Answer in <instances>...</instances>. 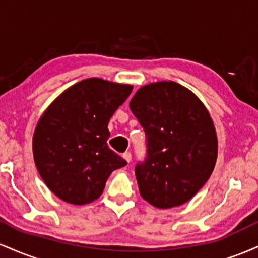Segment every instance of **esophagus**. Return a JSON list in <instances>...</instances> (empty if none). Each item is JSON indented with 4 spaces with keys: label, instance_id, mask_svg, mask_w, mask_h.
<instances>
[{
    "label": "esophagus",
    "instance_id": "obj_1",
    "mask_svg": "<svg viewBox=\"0 0 258 258\" xmlns=\"http://www.w3.org/2000/svg\"><path fill=\"white\" fill-rule=\"evenodd\" d=\"M123 159H125L127 162H130V161H131V159H132V154L130 152L123 153Z\"/></svg>",
    "mask_w": 258,
    "mask_h": 258
}]
</instances>
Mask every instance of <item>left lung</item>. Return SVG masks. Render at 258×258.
<instances>
[{
	"mask_svg": "<svg viewBox=\"0 0 258 258\" xmlns=\"http://www.w3.org/2000/svg\"><path fill=\"white\" fill-rule=\"evenodd\" d=\"M130 109L146 132L147 155L135 168L142 198L159 209L190 200L217 159L209 111L193 92L173 81L139 88Z\"/></svg>",
	"mask_w": 258,
	"mask_h": 258,
	"instance_id": "obj_1",
	"label": "left lung"
}]
</instances>
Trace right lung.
Here are the masks:
<instances>
[{
  "mask_svg": "<svg viewBox=\"0 0 258 258\" xmlns=\"http://www.w3.org/2000/svg\"><path fill=\"white\" fill-rule=\"evenodd\" d=\"M131 85L86 79L47 108L32 139L34 160L46 185L67 203L98 199L112 171L127 161L108 147V123L132 92Z\"/></svg>",
  "mask_w": 258,
  "mask_h": 258,
  "instance_id": "add662e5",
  "label": "right lung"
}]
</instances>
